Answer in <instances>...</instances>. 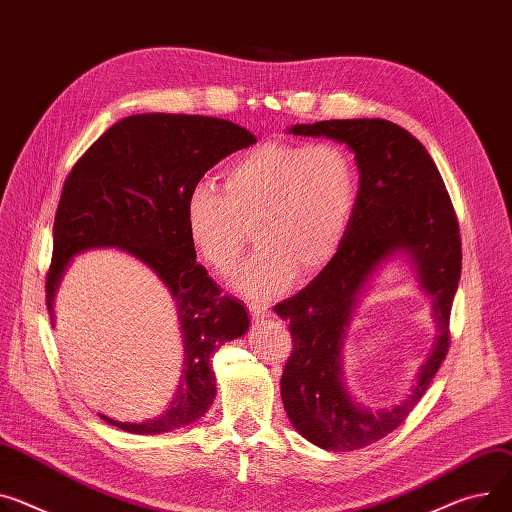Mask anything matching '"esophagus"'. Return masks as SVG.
<instances>
[{
    "label": "esophagus",
    "mask_w": 512,
    "mask_h": 512,
    "mask_svg": "<svg viewBox=\"0 0 512 512\" xmlns=\"http://www.w3.org/2000/svg\"><path fill=\"white\" fill-rule=\"evenodd\" d=\"M248 309H250V313H252V318L258 322V320H266V318H270V309H268V305H262V303H250L248 305Z\"/></svg>",
    "instance_id": "esophagus-1"
}]
</instances>
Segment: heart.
<instances>
[{"label":"heart","instance_id":"1","mask_svg":"<svg viewBox=\"0 0 512 512\" xmlns=\"http://www.w3.org/2000/svg\"><path fill=\"white\" fill-rule=\"evenodd\" d=\"M355 157L336 143L270 141L240 153L223 186L203 180L186 196L184 223L203 262L229 272L244 258L252 227L260 252L233 277L248 297L309 281L338 254L357 205Z\"/></svg>","mask_w":512,"mask_h":512}]
</instances>
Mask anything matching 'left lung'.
Segmentation results:
<instances>
[{
    "mask_svg": "<svg viewBox=\"0 0 512 512\" xmlns=\"http://www.w3.org/2000/svg\"><path fill=\"white\" fill-rule=\"evenodd\" d=\"M293 135L328 137L355 151L357 205L334 260L295 297L274 305L289 322L293 352L281 377L285 412L309 443L355 451L396 430L424 396L449 350L451 305L461 277V238L445 182L424 145L383 119L293 125ZM402 253L433 297L436 346L409 396L373 411L349 396L341 346L351 313L376 268Z\"/></svg>",
    "mask_w": 512,
    "mask_h": 512,
    "instance_id": "left-lung-1",
    "label": "left lung"
}]
</instances>
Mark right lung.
<instances>
[{
	"instance_id": "add662e5",
	"label": "right lung",
	"mask_w": 512,
	"mask_h": 512,
	"mask_svg": "<svg viewBox=\"0 0 512 512\" xmlns=\"http://www.w3.org/2000/svg\"><path fill=\"white\" fill-rule=\"evenodd\" d=\"M256 137L213 116L133 114L112 125L65 180L53 225L47 307L55 328V295L69 262L82 252L116 248L145 264L170 291L180 322L184 361L170 406L145 422L108 424L133 435H162L199 420L217 385L211 355L248 332L244 303L221 295L196 262L184 205L188 190L229 153Z\"/></svg>"
}]
</instances>
